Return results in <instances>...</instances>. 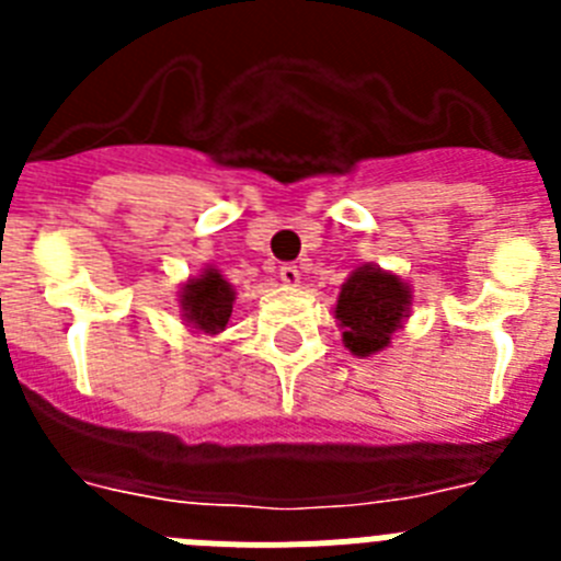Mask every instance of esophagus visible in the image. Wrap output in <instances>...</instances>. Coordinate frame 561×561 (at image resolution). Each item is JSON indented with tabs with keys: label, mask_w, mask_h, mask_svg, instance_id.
<instances>
[{
	"label": "esophagus",
	"mask_w": 561,
	"mask_h": 561,
	"mask_svg": "<svg viewBox=\"0 0 561 561\" xmlns=\"http://www.w3.org/2000/svg\"><path fill=\"white\" fill-rule=\"evenodd\" d=\"M277 275H280V280H284L286 286H297V284H300V270H297L295 264H284V266H280V272H277Z\"/></svg>",
	"instance_id": "34e87169"
}]
</instances>
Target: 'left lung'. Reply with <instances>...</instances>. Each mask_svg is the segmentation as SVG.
<instances>
[{
    "label": "left lung",
    "mask_w": 561,
    "mask_h": 561,
    "mask_svg": "<svg viewBox=\"0 0 561 561\" xmlns=\"http://www.w3.org/2000/svg\"><path fill=\"white\" fill-rule=\"evenodd\" d=\"M408 306L410 295L399 277L370 266L356 270L336 300V320L345 329V345L356 356L381 351L408 314Z\"/></svg>",
    "instance_id": "1"
}]
</instances>
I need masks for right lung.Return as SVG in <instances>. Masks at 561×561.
<instances>
[{
    "label": "right lung",
    "instance_id": "1",
    "mask_svg": "<svg viewBox=\"0 0 561 561\" xmlns=\"http://www.w3.org/2000/svg\"><path fill=\"white\" fill-rule=\"evenodd\" d=\"M182 311L193 329L216 334L227 325L232 311V289L219 272H207L199 280H191L182 291Z\"/></svg>",
    "mask_w": 561,
    "mask_h": 561
}]
</instances>
